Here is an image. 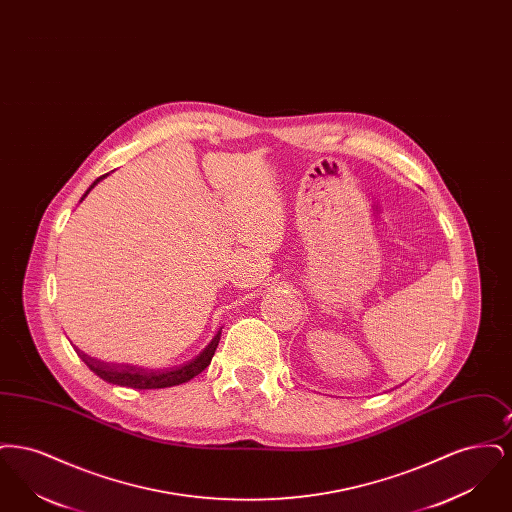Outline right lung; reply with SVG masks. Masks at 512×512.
<instances>
[{
  "instance_id": "obj_1",
  "label": "right lung",
  "mask_w": 512,
  "mask_h": 512,
  "mask_svg": "<svg viewBox=\"0 0 512 512\" xmlns=\"http://www.w3.org/2000/svg\"><path fill=\"white\" fill-rule=\"evenodd\" d=\"M107 174L99 176L98 180H94V184L86 190V194L82 195V199L92 192V188L98 184L99 180H103ZM80 199V201H82ZM220 334H222V326L217 330L215 338L209 341V345L195 357L192 361L184 363V365L167 368V370H147L140 366L130 365H103L96 359L88 357L86 353H82L80 349H76L78 357L88 365V368L98 374L101 380L109 382V384H117L124 388H134V390H161V388H172V386H180L188 380H192L197 374H201L207 366L211 365V359L217 351L219 345Z\"/></svg>"
}]
</instances>
